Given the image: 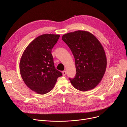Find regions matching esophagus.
<instances>
[{
  "label": "esophagus",
  "instance_id": "esophagus-1",
  "mask_svg": "<svg viewBox=\"0 0 127 127\" xmlns=\"http://www.w3.org/2000/svg\"><path fill=\"white\" fill-rule=\"evenodd\" d=\"M66 72L65 71H62V75H63V76H65V75H66Z\"/></svg>",
  "mask_w": 127,
  "mask_h": 127
}]
</instances>
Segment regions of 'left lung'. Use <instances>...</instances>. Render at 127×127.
<instances>
[{"label":"left lung","instance_id":"1","mask_svg":"<svg viewBox=\"0 0 127 127\" xmlns=\"http://www.w3.org/2000/svg\"><path fill=\"white\" fill-rule=\"evenodd\" d=\"M62 39L75 60L76 74L69 79L71 84L82 92L94 89L101 81L107 65L102 45L94 35L84 30L66 33Z\"/></svg>","mask_w":127,"mask_h":127}]
</instances>
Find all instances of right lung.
Masks as SVG:
<instances>
[{
  "mask_svg": "<svg viewBox=\"0 0 127 127\" xmlns=\"http://www.w3.org/2000/svg\"><path fill=\"white\" fill-rule=\"evenodd\" d=\"M59 34H44L35 38L27 46L19 62L20 74L24 83L37 94L51 91L58 78L62 75L56 69L51 50Z\"/></svg>",
  "mask_w": 127,
  "mask_h": 127,
  "instance_id": "obj_1",
  "label": "right lung"
}]
</instances>
